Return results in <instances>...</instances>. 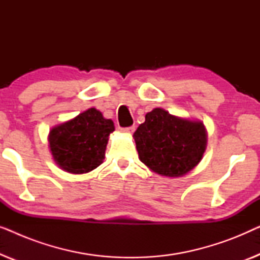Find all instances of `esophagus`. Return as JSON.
<instances>
[{
	"label": "esophagus",
	"instance_id": "1",
	"mask_svg": "<svg viewBox=\"0 0 260 260\" xmlns=\"http://www.w3.org/2000/svg\"><path fill=\"white\" fill-rule=\"evenodd\" d=\"M122 131L123 133H125V134H129V135H131L135 131V126H129V127H123L122 129Z\"/></svg>",
	"mask_w": 260,
	"mask_h": 260
}]
</instances>
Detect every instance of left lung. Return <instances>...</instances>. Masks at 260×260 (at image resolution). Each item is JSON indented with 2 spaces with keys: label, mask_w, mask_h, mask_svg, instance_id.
<instances>
[{
  "label": "left lung",
  "mask_w": 260,
  "mask_h": 260,
  "mask_svg": "<svg viewBox=\"0 0 260 260\" xmlns=\"http://www.w3.org/2000/svg\"><path fill=\"white\" fill-rule=\"evenodd\" d=\"M141 162L162 176L186 175L199 165L207 145L200 120H189L156 108L134 134Z\"/></svg>",
  "instance_id": "1"
}]
</instances>
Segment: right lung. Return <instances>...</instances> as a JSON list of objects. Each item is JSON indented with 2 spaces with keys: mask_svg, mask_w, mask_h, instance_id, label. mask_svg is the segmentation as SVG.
<instances>
[{
  "mask_svg": "<svg viewBox=\"0 0 260 260\" xmlns=\"http://www.w3.org/2000/svg\"><path fill=\"white\" fill-rule=\"evenodd\" d=\"M115 131L111 119L91 108L73 119L49 131V149L56 165L71 174L91 172L103 163L110 134Z\"/></svg>",
  "mask_w": 260,
  "mask_h": 260,
  "instance_id": "obj_1",
  "label": "right lung"
}]
</instances>
